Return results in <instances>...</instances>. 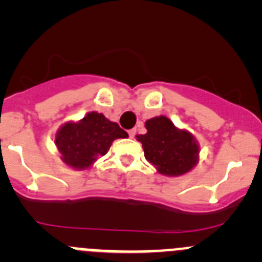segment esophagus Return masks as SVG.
I'll list each match as a JSON object with an SVG mask.
<instances>
[{
    "label": "esophagus",
    "instance_id": "1",
    "mask_svg": "<svg viewBox=\"0 0 262 262\" xmlns=\"http://www.w3.org/2000/svg\"><path fill=\"white\" fill-rule=\"evenodd\" d=\"M128 133H129V137H130V138H134V137H136V133H137V129H130Z\"/></svg>",
    "mask_w": 262,
    "mask_h": 262
}]
</instances>
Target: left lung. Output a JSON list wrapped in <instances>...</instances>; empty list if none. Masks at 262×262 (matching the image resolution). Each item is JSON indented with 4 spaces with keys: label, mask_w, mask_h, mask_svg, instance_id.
<instances>
[{
    "label": "left lung",
    "mask_w": 262,
    "mask_h": 262,
    "mask_svg": "<svg viewBox=\"0 0 262 262\" xmlns=\"http://www.w3.org/2000/svg\"><path fill=\"white\" fill-rule=\"evenodd\" d=\"M147 133L137 136L144 149V157L166 176L189 172L199 160V146L191 133L180 130L166 116L146 121Z\"/></svg>",
    "instance_id": "left-lung-1"
}]
</instances>
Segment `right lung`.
Returning a JSON list of instances; mask_svg holds the SVG:
<instances>
[{"mask_svg":"<svg viewBox=\"0 0 262 262\" xmlns=\"http://www.w3.org/2000/svg\"><path fill=\"white\" fill-rule=\"evenodd\" d=\"M126 137L128 133L114 121L91 112L77 123L68 121L60 126L54 142L66 165L83 170L106 155L115 139Z\"/></svg>","mask_w":262,"mask_h":262,"instance_id":"1","label":"right lung"}]
</instances>
